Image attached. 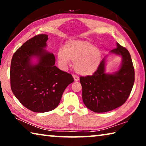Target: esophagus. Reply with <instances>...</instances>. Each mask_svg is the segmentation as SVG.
I'll return each instance as SVG.
<instances>
[{"instance_id":"obj_1","label":"esophagus","mask_w":146,"mask_h":146,"mask_svg":"<svg viewBox=\"0 0 146 146\" xmlns=\"http://www.w3.org/2000/svg\"><path fill=\"white\" fill-rule=\"evenodd\" d=\"M73 78H74V80L76 82V81H78L79 80V77L77 75H73Z\"/></svg>"}]
</instances>
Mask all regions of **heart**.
Masks as SVG:
<instances>
[{
  "instance_id": "obj_1",
  "label": "heart",
  "mask_w": 146,
  "mask_h": 146,
  "mask_svg": "<svg viewBox=\"0 0 146 146\" xmlns=\"http://www.w3.org/2000/svg\"><path fill=\"white\" fill-rule=\"evenodd\" d=\"M58 62L62 67L71 60L75 62L74 70L82 76L91 75L97 71L101 61V53L93 44L85 40H70L64 51H59Z\"/></svg>"
}]
</instances>
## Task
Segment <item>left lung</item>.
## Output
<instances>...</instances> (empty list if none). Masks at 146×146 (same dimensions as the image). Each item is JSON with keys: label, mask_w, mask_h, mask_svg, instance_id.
<instances>
[{"label": "left lung", "mask_w": 146, "mask_h": 146, "mask_svg": "<svg viewBox=\"0 0 146 146\" xmlns=\"http://www.w3.org/2000/svg\"><path fill=\"white\" fill-rule=\"evenodd\" d=\"M110 53L122 58L118 71L106 73L107 55L93 75L80 77L83 102L93 112H108L123 105L134 84V68L127 49L117 42V48L112 49Z\"/></svg>", "instance_id": "left-lung-1"}]
</instances>
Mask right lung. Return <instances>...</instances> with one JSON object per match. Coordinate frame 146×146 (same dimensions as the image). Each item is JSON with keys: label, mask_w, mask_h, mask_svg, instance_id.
Masks as SVG:
<instances>
[{"label": "right lung", "mask_w": 146, "mask_h": 146, "mask_svg": "<svg viewBox=\"0 0 146 146\" xmlns=\"http://www.w3.org/2000/svg\"><path fill=\"white\" fill-rule=\"evenodd\" d=\"M48 35H38L13 54L10 69L12 92L24 107L33 112L50 111L57 107L70 74L55 66L53 53L46 50Z\"/></svg>", "instance_id": "1"}]
</instances>
